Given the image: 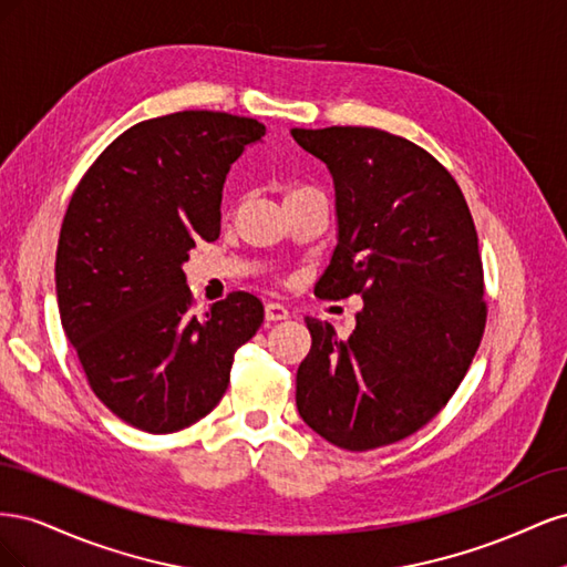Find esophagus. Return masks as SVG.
I'll use <instances>...</instances> for the list:
<instances>
[{"mask_svg":"<svg viewBox=\"0 0 567 567\" xmlns=\"http://www.w3.org/2000/svg\"><path fill=\"white\" fill-rule=\"evenodd\" d=\"M290 312L286 310V307L281 302H267L265 305V319L267 321H281V319H288Z\"/></svg>","mask_w":567,"mask_h":567,"instance_id":"esophagus-1","label":"esophagus"}]
</instances>
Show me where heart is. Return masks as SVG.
<instances>
[{
  "label": "heart",
  "instance_id": "obj_1",
  "mask_svg": "<svg viewBox=\"0 0 567 567\" xmlns=\"http://www.w3.org/2000/svg\"><path fill=\"white\" fill-rule=\"evenodd\" d=\"M307 188H310V186H296V188H290V192H288V196H293V194H300V192H307Z\"/></svg>",
  "mask_w": 567,
  "mask_h": 567
}]
</instances>
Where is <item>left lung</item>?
<instances>
[{
	"mask_svg": "<svg viewBox=\"0 0 567 567\" xmlns=\"http://www.w3.org/2000/svg\"><path fill=\"white\" fill-rule=\"evenodd\" d=\"M333 177L338 246L321 298L362 293L350 338L305 317L302 421L336 447L409 437L450 402L485 331L483 260L458 184L431 153L373 127L290 130Z\"/></svg>",
	"mask_w": 567,
	"mask_h": 567,
	"instance_id": "8db88e82",
	"label": "left lung"
}]
</instances>
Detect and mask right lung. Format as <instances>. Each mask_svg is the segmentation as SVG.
Returning a JSON list of instances; mask_svg holds the SVG:
<instances>
[{"label": "right lung", "instance_id": "obj_1", "mask_svg": "<svg viewBox=\"0 0 567 567\" xmlns=\"http://www.w3.org/2000/svg\"><path fill=\"white\" fill-rule=\"evenodd\" d=\"M252 117L182 111L144 120L101 153L68 203L56 250L63 331L96 398L117 419L163 435L208 416L234 352L265 319L250 293L200 317L182 265L219 238L221 188Z\"/></svg>", "mask_w": 567, "mask_h": 567}]
</instances>
